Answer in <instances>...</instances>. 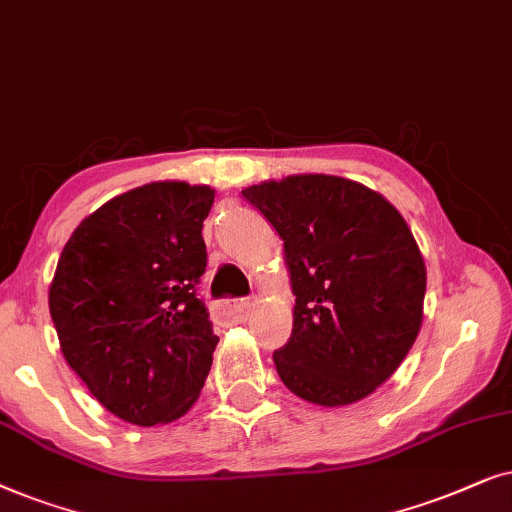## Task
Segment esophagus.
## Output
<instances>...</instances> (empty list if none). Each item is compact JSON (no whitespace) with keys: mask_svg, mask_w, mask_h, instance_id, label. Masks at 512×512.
<instances>
[{"mask_svg":"<svg viewBox=\"0 0 512 512\" xmlns=\"http://www.w3.org/2000/svg\"><path fill=\"white\" fill-rule=\"evenodd\" d=\"M252 304L250 299H238V302H227V304H220L217 306V313H220L222 318L227 320H234V323H241V320L248 318V313L252 311Z\"/></svg>","mask_w":512,"mask_h":512,"instance_id":"obj_1","label":"esophagus"}]
</instances>
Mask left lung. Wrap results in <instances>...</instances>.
Returning a JSON list of instances; mask_svg holds the SVG:
<instances>
[{
    "mask_svg": "<svg viewBox=\"0 0 512 512\" xmlns=\"http://www.w3.org/2000/svg\"><path fill=\"white\" fill-rule=\"evenodd\" d=\"M283 241L295 295L278 377L306 403L346 407L398 370L424 320L426 262L391 201L339 175L243 189Z\"/></svg>",
    "mask_w": 512,
    "mask_h": 512,
    "instance_id": "8db88e82",
    "label": "left lung"
}]
</instances>
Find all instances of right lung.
Returning a JSON list of instances; mask_svg holds the SVG:
<instances>
[{
  "label": "right lung",
  "instance_id": "right-lung-1",
  "mask_svg": "<svg viewBox=\"0 0 512 512\" xmlns=\"http://www.w3.org/2000/svg\"><path fill=\"white\" fill-rule=\"evenodd\" d=\"M215 189L161 180L84 217L49 288L60 351L98 403L135 426L170 424L199 400L220 337L194 285Z\"/></svg>",
  "mask_w": 512,
  "mask_h": 512
}]
</instances>
